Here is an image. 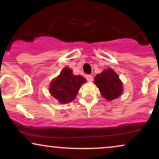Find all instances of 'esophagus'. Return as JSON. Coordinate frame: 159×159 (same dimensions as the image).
<instances>
[{
	"instance_id": "esophagus-1",
	"label": "esophagus",
	"mask_w": 159,
	"mask_h": 159,
	"mask_svg": "<svg viewBox=\"0 0 159 159\" xmlns=\"http://www.w3.org/2000/svg\"><path fill=\"white\" fill-rule=\"evenodd\" d=\"M86 78H87V81L90 82V81H93V77L91 75H86Z\"/></svg>"
}]
</instances>
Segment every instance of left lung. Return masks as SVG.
I'll return each instance as SVG.
<instances>
[{"mask_svg": "<svg viewBox=\"0 0 159 159\" xmlns=\"http://www.w3.org/2000/svg\"><path fill=\"white\" fill-rule=\"evenodd\" d=\"M94 84L97 86L103 98L107 101L116 99L123 93V82L118 75L111 68L96 75Z\"/></svg>", "mask_w": 159, "mask_h": 159, "instance_id": "obj_1", "label": "left lung"}]
</instances>
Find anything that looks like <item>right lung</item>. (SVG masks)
I'll return each instance as SVG.
<instances>
[{
  "mask_svg": "<svg viewBox=\"0 0 159 159\" xmlns=\"http://www.w3.org/2000/svg\"><path fill=\"white\" fill-rule=\"evenodd\" d=\"M86 82L84 78L75 75L72 69L65 67L59 75L51 81L49 93L59 103H69L75 98L80 87Z\"/></svg>",
  "mask_w": 159,
  "mask_h": 159,
  "instance_id": "obj_1",
  "label": "right lung"
}]
</instances>
